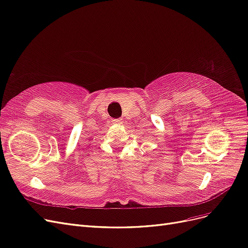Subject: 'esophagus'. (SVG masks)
Here are the masks:
<instances>
[{"label":"esophagus","mask_w":248,"mask_h":248,"mask_svg":"<svg viewBox=\"0 0 248 248\" xmlns=\"http://www.w3.org/2000/svg\"><path fill=\"white\" fill-rule=\"evenodd\" d=\"M112 123L116 124H121L122 123V118H117V119H112Z\"/></svg>","instance_id":"obj_1"}]
</instances>
